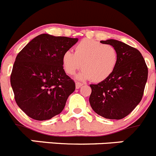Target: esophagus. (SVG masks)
Returning <instances> with one entry per match:
<instances>
[{"mask_svg":"<svg viewBox=\"0 0 156 156\" xmlns=\"http://www.w3.org/2000/svg\"><path fill=\"white\" fill-rule=\"evenodd\" d=\"M75 85H76V88H78H78H80L81 86H82L83 84H82V83L78 82V81H77L76 84H75Z\"/></svg>","mask_w":156,"mask_h":156,"instance_id":"1","label":"esophagus"}]
</instances>
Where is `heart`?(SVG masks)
Here are the masks:
<instances>
[{
  "instance_id": "b5f03b06",
  "label": "heart",
  "mask_w": 156,
  "mask_h": 156,
  "mask_svg": "<svg viewBox=\"0 0 156 156\" xmlns=\"http://www.w3.org/2000/svg\"><path fill=\"white\" fill-rule=\"evenodd\" d=\"M62 60L68 75H74L82 67L84 70L77 76L78 79L101 82L114 72L118 52L112 45L85 38L75 45L74 53L71 51L64 52Z\"/></svg>"
}]
</instances>
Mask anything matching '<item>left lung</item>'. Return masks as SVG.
<instances>
[{"instance_id": "8db88e82", "label": "left lung", "mask_w": 156, "mask_h": 156, "mask_svg": "<svg viewBox=\"0 0 156 156\" xmlns=\"http://www.w3.org/2000/svg\"><path fill=\"white\" fill-rule=\"evenodd\" d=\"M101 43L112 45L118 52L114 72L97 85H90L89 102L99 115L122 119L139 105L148 78V68L139 50L119 41L109 39Z\"/></svg>"}]
</instances>
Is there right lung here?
Wrapping results in <instances>:
<instances>
[{"label":"right lung","mask_w":156,"mask_h":156,"mask_svg":"<svg viewBox=\"0 0 156 156\" xmlns=\"http://www.w3.org/2000/svg\"><path fill=\"white\" fill-rule=\"evenodd\" d=\"M78 38L42 34L17 55L11 75L14 99L31 119L48 120L60 114L75 83L66 75L62 55Z\"/></svg>","instance_id":"right-lung-1"}]
</instances>
